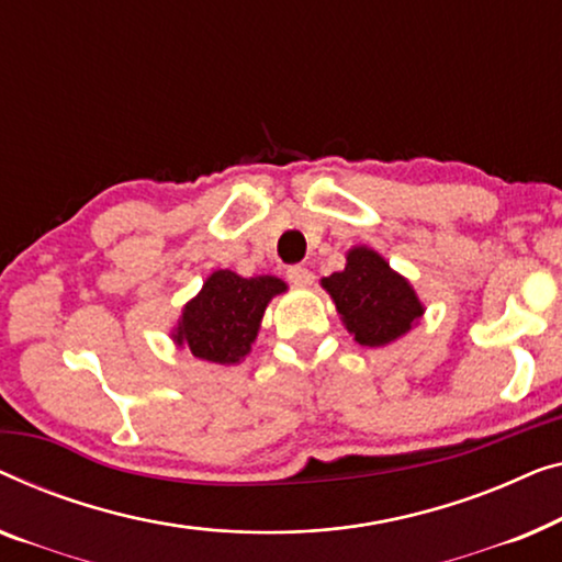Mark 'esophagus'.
Returning a JSON list of instances; mask_svg holds the SVG:
<instances>
[{
  "label": "esophagus",
  "instance_id": "esophagus-1",
  "mask_svg": "<svg viewBox=\"0 0 562 562\" xmlns=\"http://www.w3.org/2000/svg\"><path fill=\"white\" fill-rule=\"evenodd\" d=\"M288 280L295 282V284H311L313 272L303 265H292V267H288Z\"/></svg>",
  "mask_w": 562,
  "mask_h": 562
}]
</instances>
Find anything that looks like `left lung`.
<instances>
[{
	"mask_svg": "<svg viewBox=\"0 0 562 562\" xmlns=\"http://www.w3.org/2000/svg\"><path fill=\"white\" fill-rule=\"evenodd\" d=\"M323 288L361 346L390 344L423 315L409 282L367 247L351 249L344 270L323 278Z\"/></svg>",
	"mask_w": 562,
	"mask_h": 562,
	"instance_id": "8db88e82",
	"label": "left lung"
}]
</instances>
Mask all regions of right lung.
<instances>
[{
	"instance_id": "obj_1",
	"label": "right lung",
	"mask_w": 562,
	"mask_h": 562,
	"mask_svg": "<svg viewBox=\"0 0 562 562\" xmlns=\"http://www.w3.org/2000/svg\"><path fill=\"white\" fill-rule=\"evenodd\" d=\"M282 290L284 282L272 274L239 278L232 270L213 272L199 297L186 305L176 334L178 346L203 361L236 363L255 344L267 303Z\"/></svg>"
}]
</instances>
